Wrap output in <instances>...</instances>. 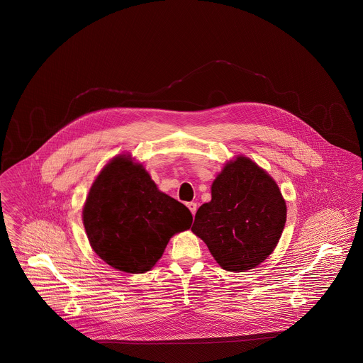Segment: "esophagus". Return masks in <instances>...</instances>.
<instances>
[{"label": "esophagus", "mask_w": 363, "mask_h": 363, "mask_svg": "<svg viewBox=\"0 0 363 363\" xmlns=\"http://www.w3.org/2000/svg\"><path fill=\"white\" fill-rule=\"evenodd\" d=\"M187 207H189V210L191 211V213L194 215L195 211H196V203H194V202H189Z\"/></svg>", "instance_id": "esophagus-1"}]
</instances>
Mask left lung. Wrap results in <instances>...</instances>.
<instances>
[{"mask_svg": "<svg viewBox=\"0 0 363 363\" xmlns=\"http://www.w3.org/2000/svg\"><path fill=\"white\" fill-rule=\"evenodd\" d=\"M211 196V202L198 208L191 230L216 262L236 273L264 262L286 223V203L274 179L240 156L213 181Z\"/></svg>", "mask_w": 363, "mask_h": 363, "instance_id": "left-lung-1", "label": "left lung"}]
</instances>
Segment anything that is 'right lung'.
Returning a JSON list of instances; mask_svg holds the SVG:
<instances>
[{
	"mask_svg": "<svg viewBox=\"0 0 363 363\" xmlns=\"http://www.w3.org/2000/svg\"><path fill=\"white\" fill-rule=\"evenodd\" d=\"M82 219L98 256L133 274L150 270L170 238L193 223L185 204L159 191L145 169L128 156L111 160L99 173Z\"/></svg>",
	"mask_w": 363,
	"mask_h": 363,
	"instance_id": "add662e5",
	"label": "right lung"
}]
</instances>
